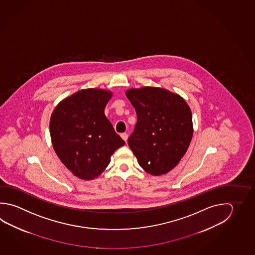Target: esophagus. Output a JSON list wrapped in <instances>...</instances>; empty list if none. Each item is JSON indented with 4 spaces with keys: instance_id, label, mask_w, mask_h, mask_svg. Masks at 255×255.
Here are the masks:
<instances>
[{
    "instance_id": "34e87169",
    "label": "esophagus",
    "mask_w": 255,
    "mask_h": 255,
    "mask_svg": "<svg viewBox=\"0 0 255 255\" xmlns=\"http://www.w3.org/2000/svg\"><path fill=\"white\" fill-rule=\"evenodd\" d=\"M121 136L122 137V139L125 141V142H127L128 137V134H127V133H122V134H121Z\"/></svg>"
}]
</instances>
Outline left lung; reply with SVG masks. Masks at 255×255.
Instances as JSON below:
<instances>
[{
  "label": "left lung",
  "mask_w": 255,
  "mask_h": 255,
  "mask_svg": "<svg viewBox=\"0 0 255 255\" xmlns=\"http://www.w3.org/2000/svg\"><path fill=\"white\" fill-rule=\"evenodd\" d=\"M126 96L137 116L128 142L139 165L154 176L168 173L184 156L192 139L190 106L179 94L160 87L128 89Z\"/></svg>",
  "instance_id": "obj_1"
}]
</instances>
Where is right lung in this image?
I'll return each mask as SVG.
<instances>
[{"label": "right lung", "instance_id": "add662e5", "mask_svg": "<svg viewBox=\"0 0 255 255\" xmlns=\"http://www.w3.org/2000/svg\"><path fill=\"white\" fill-rule=\"evenodd\" d=\"M108 90H80L61 101L49 123L52 145L74 176L91 181L100 176L111 155L125 141L104 114L112 97Z\"/></svg>", "mask_w": 255, "mask_h": 255}]
</instances>
